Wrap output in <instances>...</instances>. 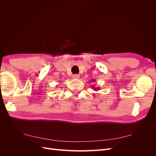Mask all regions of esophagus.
Here are the masks:
<instances>
[{"instance_id": "obj_1", "label": "esophagus", "mask_w": 156, "mask_h": 156, "mask_svg": "<svg viewBox=\"0 0 156 156\" xmlns=\"http://www.w3.org/2000/svg\"><path fill=\"white\" fill-rule=\"evenodd\" d=\"M73 79H78L79 78H80V76H79L78 74H74L72 76Z\"/></svg>"}]
</instances>
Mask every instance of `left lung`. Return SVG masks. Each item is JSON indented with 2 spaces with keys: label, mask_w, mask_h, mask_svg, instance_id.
Here are the masks:
<instances>
[{
  "label": "left lung",
  "mask_w": 156,
  "mask_h": 156,
  "mask_svg": "<svg viewBox=\"0 0 156 156\" xmlns=\"http://www.w3.org/2000/svg\"><path fill=\"white\" fill-rule=\"evenodd\" d=\"M92 81H94H94H95V80H92ZM91 87L92 88V89H93L94 90H100V88H99V87H97V88H96V87H94L93 85H92V86H91Z\"/></svg>",
  "instance_id": "left-lung-1"
}]
</instances>
